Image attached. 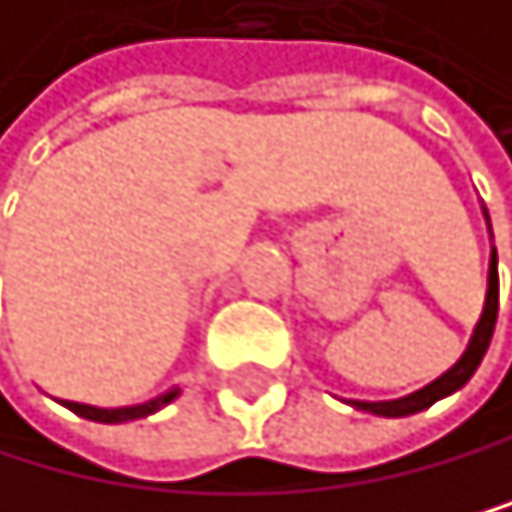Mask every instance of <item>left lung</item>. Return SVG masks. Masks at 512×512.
<instances>
[{
  "mask_svg": "<svg viewBox=\"0 0 512 512\" xmlns=\"http://www.w3.org/2000/svg\"><path fill=\"white\" fill-rule=\"evenodd\" d=\"M497 309H500V280H497V251H490V277H487V303H484V313H481V322L478 329H474L471 342H468V351L461 355V361L455 364L452 371H445L439 381H432L429 387L410 393V397L403 400H384V403H364V400H355L358 410H368L374 416H410V413H419L432 406L435 400L448 397V393H455L458 387H465L471 381V374L478 371L481 358L487 355V345L490 338H494V326H497Z\"/></svg>",
  "mask_w": 512,
  "mask_h": 512,
  "instance_id": "obj_1",
  "label": "left lung"
}]
</instances>
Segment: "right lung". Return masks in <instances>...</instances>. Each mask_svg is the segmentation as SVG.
Listing matches in <instances>:
<instances>
[{
	"instance_id": "obj_1",
	"label": "right lung",
	"mask_w": 512,
	"mask_h": 512,
	"mask_svg": "<svg viewBox=\"0 0 512 512\" xmlns=\"http://www.w3.org/2000/svg\"><path fill=\"white\" fill-rule=\"evenodd\" d=\"M177 393H180V387L161 393V397L151 400V403L122 406V410H99V406H86V403H64V406H67V410L77 413V416H83V419H93V423H128V419H141V416L157 413V410H161V406H167L170 400H177Z\"/></svg>"
}]
</instances>
